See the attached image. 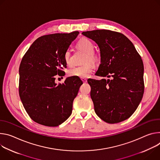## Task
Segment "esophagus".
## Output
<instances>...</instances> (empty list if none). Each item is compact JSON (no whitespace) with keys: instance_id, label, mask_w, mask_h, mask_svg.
Returning a JSON list of instances; mask_svg holds the SVG:
<instances>
[{"instance_id":"1","label":"esophagus","mask_w":160,"mask_h":160,"mask_svg":"<svg viewBox=\"0 0 160 160\" xmlns=\"http://www.w3.org/2000/svg\"><path fill=\"white\" fill-rule=\"evenodd\" d=\"M81 80L82 81V82H83L84 83L87 82V79H85V78H81Z\"/></svg>"}]
</instances>
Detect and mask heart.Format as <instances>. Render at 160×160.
<instances>
[{"instance_id":"1","label":"heart","mask_w":160,"mask_h":160,"mask_svg":"<svg viewBox=\"0 0 160 160\" xmlns=\"http://www.w3.org/2000/svg\"><path fill=\"white\" fill-rule=\"evenodd\" d=\"M78 47L86 53L84 59V62H90L92 63H95L97 62V56L94 51V45L93 42L88 39L82 38L78 42ZM64 60L68 66L72 65V56L69 49L67 50L64 53ZM93 70V67L90 63H87L81 66L74 67L69 70L68 74L71 76H76L81 78H87Z\"/></svg>"}]
</instances>
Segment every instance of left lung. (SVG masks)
I'll use <instances>...</instances> for the list:
<instances>
[{"label": "left lung", "instance_id": "1", "mask_svg": "<svg viewBox=\"0 0 160 160\" xmlns=\"http://www.w3.org/2000/svg\"><path fill=\"white\" fill-rule=\"evenodd\" d=\"M100 51L96 75L112 79H88L97 115L106 122L125 121L135 111L144 91V65L133 43L123 34L109 30L83 32Z\"/></svg>", "mask_w": 160, "mask_h": 160}]
</instances>
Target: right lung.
Returning a JSON list of instances; mask_svg holds the SVG:
<instances>
[{
  "mask_svg": "<svg viewBox=\"0 0 160 160\" xmlns=\"http://www.w3.org/2000/svg\"><path fill=\"white\" fill-rule=\"evenodd\" d=\"M78 31L43 35L23 56L19 68V95L30 118L47 127H57L72 114L74 99L82 84L79 78H67L56 84L55 76H65L64 53Z\"/></svg>",
  "mask_w": 160,
  "mask_h": 160,
  "instance_id": "obj_1",
  "label": "right lung"
}]
</instances>
